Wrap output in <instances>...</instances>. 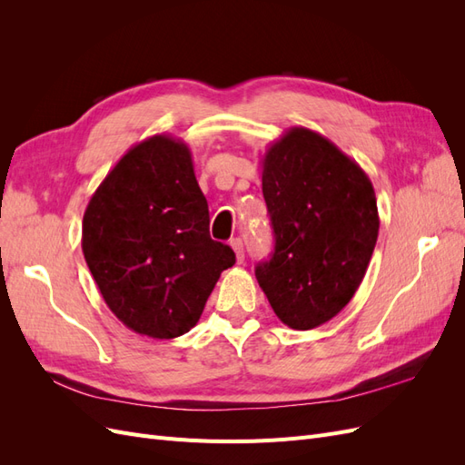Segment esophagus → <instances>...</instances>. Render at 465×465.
Masks as SVG:
<instances>
[{
    "mask_svg": "<svg viewBox=\"0 0 465 465\" xmlns=\"http://www.w3.org/2000/svg\"><path fill=\"white\" fill-rule=\"evenodd\" d=\"M231 246H232L234 254H236V262L242 263V262H244V244H242V238H232Z\"/></svg>",
    "mask_w": 465,
    "mask_h": 465,
    "instance_id": "esophagus-1",
    "label": "esophagus"
}]
</instances>
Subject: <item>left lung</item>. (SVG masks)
Instances as JSON below:
<instances>
[{
  "mask_svg": "<svg viewBox=\"0 0 465 465\" xmlns=\"http://www.w3.org/2000/svg\"><path fill=\"white\" fill-rule=\"evenodd\" d=\"M262 192L275 248L258 283L285 326L318 328L367 273L380 229L372 182L330 139L291 128L263 154Z\"/></svg>",
  "mask_w": 465,
  "mask_h": 465,
  "instance_id": "1",
  "label": "left lung"
}]
</instances>
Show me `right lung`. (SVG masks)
I'll use <instances>...</instances> for the list:
<instances>
[{"label": "right lung", "instance_id": "right-lung-1", "mask_svg": "<svg viewBox=\"0 0 465 465\" xmlns=\"http://www.w3.org/2000/svg\"><path fill=\"white\" fill-rule=\"evenodd\" d=\"M83 256L125 328L173 340L198 323L231 246L209 236V209L188 145L153 135L134 145L83 215Z\"/></svg>", "mask_w": 465, "mask_h": 465}]
</instances>
